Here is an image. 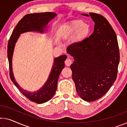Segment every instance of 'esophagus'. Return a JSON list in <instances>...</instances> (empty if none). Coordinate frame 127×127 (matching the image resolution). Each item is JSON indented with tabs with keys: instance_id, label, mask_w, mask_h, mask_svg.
Returning a JSON list of instances; mask_svg holds the SVG:
<instances>
[{
	"instance_id": "34e87169",
	"label": "esophagus",
	"mask_w": 127,
	"mask_h": 127,
	"mask_svg": "<svg viewBox=\"0 0 127 127\" xmlns=\"http://www.w3.org/2000/svg\"><path fill=\"white\" fill-rule=\"evenodd\" d=\"M65 64L66 66H70V65H71V64H72V61H71V60H70V58H67V59H66V60H65Z\"/></svg>"
}]
</instances>
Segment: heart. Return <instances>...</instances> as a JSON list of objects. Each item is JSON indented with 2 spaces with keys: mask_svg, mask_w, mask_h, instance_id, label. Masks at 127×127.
Here are the masks:
<instances>
[{
  "mask_svg": "<svg viewBox=\"0 0 127 127\" xmlns=\"http://www.w3.org/2000/svg\"><path fill=\"white\" fill-rule=\"evenodd\" d=\"M75 34L74 42L79 44L87 37L90 33V26L80 20L70 21L64 27L61 31V34L64 38H67Z\"/></svg>",
  "mask_w": 127,
  "mask_h": 127,
  "instance_id": "b5f03b06",
  "label": "heart"
}]
</instances>
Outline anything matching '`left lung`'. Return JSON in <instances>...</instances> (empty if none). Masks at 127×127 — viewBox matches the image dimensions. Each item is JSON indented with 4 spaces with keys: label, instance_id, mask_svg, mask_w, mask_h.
I'll list each match as a JSON object with an SVG mask.
<instances>
[{
    "label": "left lung",
    "instance_id": "left-lung-1",
    "mask_svg": "<svg viewBox=\"0 0 127 127\" xmlns=\"http://www.w3.org/2000/svg\"><path fill=\"white\" fill-rule=\"evenodd\" d=\"M94 21V32L79 44L66 49L74 61L70 65L79 96L86 102L102 97L116 79L120 54L115 32L102 15L90 13Z\"/></svg>",
    "mask_w": 127,
    "mask_h": 127
}]
</instances>
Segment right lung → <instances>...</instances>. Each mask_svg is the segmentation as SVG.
Instances as JSON below:
<instances>
[{
    "instance_id": "add662e5",
    "label": "right lung",
    "mask_w": 127,
    "mask_h": 127,
    "mask_svg": "<svg viewBox=\"0 0 127 127\" xmlns=\"http://www.w3.org/2000/svg\"><path fill=\"white\" fill-rule=\"evenodd\" d=\"M57 14L54 12L31 13L25 15L19 21L13 30L8 44L7 56L9 66V75L15 85L24 96L32 102L42 104L50 100L55 94L57 89V81L62 70L65 67L67 56L62 55L54 59L51 71L47 81L37 91L31 92L23 89L18 85L12 71V57L16 42L20 34L28 32H36L44 33L47 30L48 23Z\"/></svg>"
}]
</instances>
